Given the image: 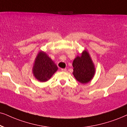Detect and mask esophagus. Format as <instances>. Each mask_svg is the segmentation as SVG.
I'll return each instance as SVG.
<instances>
[{"mask_svg":"<svg viewBox=\"0 0 127 127\" xmlns=\"http://www.w3.org/2000/svg\"><path fill=\"white\" fill-rule=\"evenodd\" d=\"M61 70H62V71H64V72L67 71V69L66 68H62V69H61Z\"/></svg>","mask_w":127,"mask_h":127,"instance_id":"obj_1","label":"esophagus"}]
</instances>
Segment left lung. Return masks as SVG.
<instances>
[{"mask_svg": "<svg viewBox=\"0 0 127 127\" xmlns=\"http://www.w3.org/2000/svg\"><path fill=\"white\" fill-rule=\"evenodd\" d=\"M73 75L75 79L82 84L89 82L95 73V68L89 54L84 51L80 56L73 61Z\"/></svg>", "mask_w": 127, "mask_h": 127, "instance_id": "1", "label": "left lung"}]
</instances>
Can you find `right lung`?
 <instances>
[{"label":"right lung","instance_id":"obj_1","mask_svg":"<svg viewBox=\"0 0 127 127\" xmlns=\"http://www.w3.org/2000/svg\"><path fill=\"white\" fill-rule=\"evenodd\" d=\"M57 65L45 53L40 52L37 56L33 72L34 77L41 82L47 81L57 71Z\"/></svg>","mask_w":127,"mask_h":127}]
</instances>
